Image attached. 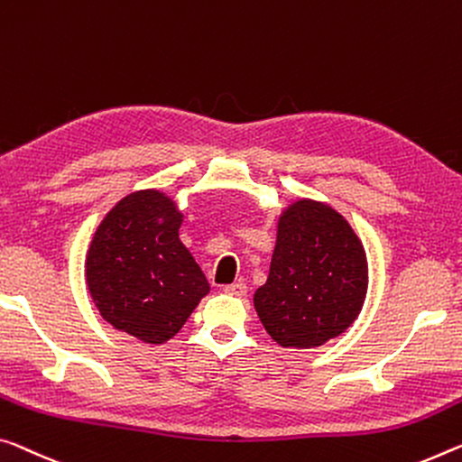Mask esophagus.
Returning a JSON list of instances; mask_svg holds the SVG:
<instances>
[{
	"label": "esophagus",
	"mask_w": 462,
	"mask_h": 462,
	"mask_svg": "<svg viewBox=\"0 0 462 462\" xmlns=\"http://www.w3.org/2000/svg\"><path fill=\"white\" fill-rule=\"evenodd\" d=\"M224 294H228V296H246V285L243 282L224 285Z\"/></svg>",
	"instance_id": "obj_1"
}]
</instances>
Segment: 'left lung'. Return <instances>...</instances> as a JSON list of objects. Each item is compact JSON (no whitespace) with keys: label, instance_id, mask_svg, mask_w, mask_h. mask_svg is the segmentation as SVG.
Masks as SVG:
<instances>
[{"label":"left lung","instance_id":"obj_1","mask_svg":"<svg viewBox=\"0 0 462 462\" xmlns=\"http://www.w3.org/2000/svg\"><path fill=\"white\" fill-rule=\"evenodd\" d=\"M368 291V259L349 222L331 205L296 199L277 217L269 277L253 304L285 349L325 346L354 325Z\"/></svg>","mask_w":462,"mask_h":462}]
</instances>
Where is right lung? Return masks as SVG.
Returning a JSON list of instances; mask_svg holds the SVG:
<instances>
[{
    "label": "right lung",
    "instance_id": "obj_1",
    "mask_svg": "<svg viewBox=\"0 0 462 462\" xmlns=\"http://www.w3.org/2000/svg\"><path fill=\"white\" fill-rule=\"evenodd\" d=\"M182 217L174 197L134 191L102 217L86 254V283L100 317L150 346L172 339L209 294L179 238Z\"/></svg>",
    "mask_w": 462,
    "mask_h": 462
}]
</instances>
